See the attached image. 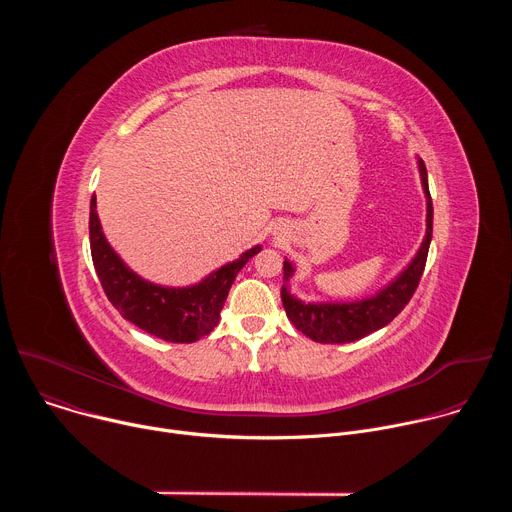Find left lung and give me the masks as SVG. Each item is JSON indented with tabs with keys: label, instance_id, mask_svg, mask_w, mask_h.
Here are the masks:
<instances>
[{
	"label": "left lung",
	"instance_id": "1",
	"mask_svg": "<svg viewBox=\"0 0 512 512\" xmlns=\"http://www.w3.org/2000/svg\"><path fill=\"white\" fill-rule=\"evenodd\" d=\"M419 172L423 190L427 194V231L425 239L409 263V267L377 296L352 302V304H304L289 294L287 281L294 275V267L289 261H283V287H281V302L289 322L294 324L302 334L320 342V344H342L354 342L362 336H369L371 332L381 330L393 318L401 314V310L413 298L415 289L421 281L427 251L431 243L433 231V204L427 188V170L425 164L419 160Z\"/></svg>",
	"mask_w": 512,
	"mask_h": 512
}]
</instances>
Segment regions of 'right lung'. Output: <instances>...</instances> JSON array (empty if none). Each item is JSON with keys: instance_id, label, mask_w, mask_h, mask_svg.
I'll list each match as a JSON object with an SVG mask.
<instances>
[{"instance_id": "obj_1", "label": "right lung", "mask_w": 512, "mask_h": 512, "mask_svg": "<svg viewBox=\"0 0 512 512\" xmlns=\"http://www.w3.org/2000/svg\"><path fill=\"white\" fill-rule=\"evenodd\" d=\"M89 237L95 271L113 308L148 334L180 344L196 342L214 330L237 273L261 251V247H253L237 261L210 273L198 285L176 289L143 281L125 267L103 237L95 194L91 198Z\"/></svg>"}]
</instances>
